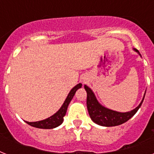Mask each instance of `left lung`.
I'll return each mask as SVG.
<instances>
[{
  "mask_svg": "<svg viewBox=\"0 0 154 154\" xmlns=\"http://www.w3.org/2000/svg\"><path fill=\"white\" fill-rule=\"evenodd\" d=\"M134 49V51H136L139 55L141 56L137 49ZM85 89L86 90L87 93V109H88V112H89V114L90 116V118L96 124L106 127L119 125L123 124L125 122H126L127 121H129L137 112L139 108L141 107V104L144 101L145 95H146V94H145L141 102L134 109L131 110L129 112H120L102 106L97 101L94 92L92 91V89L87 85H85Z\"/></svg>",
  "mask_w": 154,
  "mask_h": 154,
  "instance_id": "1",
  "label": "left lung"
}]
</instances>
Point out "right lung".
Instances as JSON below:
<instances>
[{
  "label": "right lung",
  "mask_w": 154,
  "mask_h": 154,
  "mask_svg": "<svg viewBox=\"0 0 154 154\" xmlns=\"http://www.w3.org/2000/svg\"><path fill=\"white\" fill-rule=\"evenodd\" d=\"M82 85L80 83V84L77 85L76 86H74L71 89V91L69 92V94H68L67 97L65 99V102L63 103L62 106L60 107V109L58 110L55 114H53V116L49 117V118L42 120V121H39V122H25L29 125H31V126L35 127V128H39V129H53V128L59 126L63 122V120H64L63 117H65V113H66L69 104L71 100H72L73 96H74L76 91L78 89H80V88H82Z\"/></svg>",
  "instance_id": "right-lung-1"
}]
</instances>
